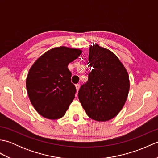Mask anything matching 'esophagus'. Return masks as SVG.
<instances>
[{
    "instance_id": "34e87169",
    "label": "esophagus",
    "mask_w": 158,
    "mask_h": 158,
    "mask_svg": "<svg viewBox=\"0 0 158 158\" xmlns=\"http://www.w3.org/2000/svg\"><path fill=\"white\" fill-rule=\"evenodd\" d=\"M75 87H76L77 92H78L79 89V88H80V85H79V84H76V85H75Z\"/></svg>"
}]
</instances>
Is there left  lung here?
I'll use <instances>...</instances> for the list:
<instances>
[{
    "mask_svg": "<svg viewBox=\"0 0 158 158\" xmlns=\"http://www.w3.org/2000/svg\"><path fill=\"white\" fill-rule=\"evenodd\" d=\"M89 62L92 69L79 90V100L90 118L106 122L115 117L126 101L128 74L113 52L97 44L89 48Z\"/></svg>",
    "mask_w": 158,
    "mask_h": 158,
    "instance_id": "left-lung-1",
    "label": "left lung"
}]
</instances>
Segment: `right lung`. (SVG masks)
Instances as JSON below:
<instances>
[{
  "instance_id": "right-lung-1",
  "label": "right lung",
  "mask_w": 158,
  "mask_h": 158,
  "mask_svg": "<svg viewBox=\"0 0 158 158\" xmlns=\"http://www.w3.org/2000/svg\"><path fill=\"white\" fill-rule=\"evenodd\" d=\"M81 53L78 49L63 46L53 48L30 69L26 89L32 105L43 117L57 119L65 115L76 93L68 65Z\"/></svg>"
}]
</instances>
